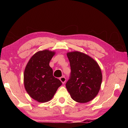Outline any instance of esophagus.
Returning a JSON list of instances; mask_svg holds the SVG:
<instances>
[{
    "label": "esophagus",
    "instance_id": "1",
    "mask_svg": "<svg viewBox=\"0 0 128 128\" xmlns=\"http://www.w3.org/2000/svg\"><path fill=\"white\" fill-rule=\"evenodd\" d=\"M60 80L62 81V83L64 84L65 83V82H66V78L64 76L61 77L60 78Z\"/></svg>",
    "mask_w": 128,
    "mask_h": 128
}]
</instances>
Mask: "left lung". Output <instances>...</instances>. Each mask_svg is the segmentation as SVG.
Here are the masks:
<instances>
[{
  "mask_svg": "<svg viewBox=\"0 0 128 128\" xmlns=\"http://www.w3.org/2000/svg\"><path fill=\"white\" fill-rule=\"evenodd\" d=\"M67 56L71 69L66 84L67 90L77 102L92 100L98 94L102 81L100 67L89 56L80 52H68Z\"/></svg>",
  "mask_w": 128,
  "mask_h": 128,
  "instance_id": "left-lung-1",
  "label": "left lung"
}]
</instances>
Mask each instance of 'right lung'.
<instances>
[{
    "mask_svg": "<svg viewBox=\"0 0 128 128\" xmlns=\"http://www.w3.org/2000/svg\"><path fill=\"white\" fill-rule=\"evenodd\" d=\"M55 53L40 51L32 56L27 64L24 74L26 90L34 100L46 102L52 98L62 82L53 76L49 63Z\"/></svg>",
    "mask_w": 128,
    "mask_h": 128,
    "instance_id": "obj_1",
    "label": "right lung"
}]
</instances>
